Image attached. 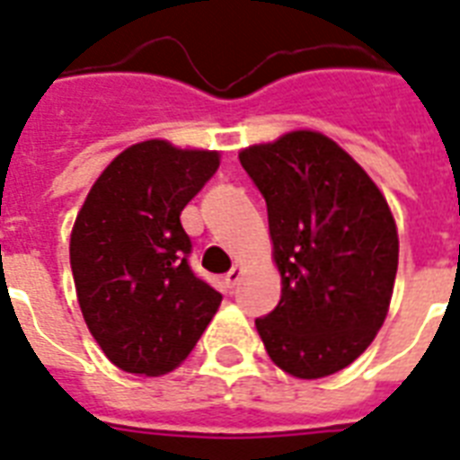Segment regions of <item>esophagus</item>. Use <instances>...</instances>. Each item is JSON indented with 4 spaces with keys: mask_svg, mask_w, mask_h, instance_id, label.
Segmentation results:
<instances>
[{
    "mask_svg": "<svg viewBox=\"0 0 460 460\" xmlns=\"http://www.w3.org/2000/svg\"><path fill=\"white\" fill-rule=\"evenodd\" d=\"M240 279H242V269H240V266H233V270H227V273H226V286L234 288Z\"/></svg>",
    "mask_w": 460,
    "mask_h": 460,
    "instance_id": "esophagus-1",
    "label": "esophagus"
}]
</instances>
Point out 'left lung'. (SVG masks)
I'll return each instance as SVG.
<instances>
[{
  "label": "left lung",
  "instance_id": "1",
  "mask_svg": "<svg viewBox=\"0 0 460 460\" xmlns=\"http://www.w3.org/2000/svg\"><path fill=\"white\" fill-rule=\"evenodd\" d=\"M269 208L280 302L256 319L283 372L322 379L355 362L389 314L398 230L386 197L322 131L295 129L242 148Z\"/></svg>",
  "mask_w": 460,
  "mask_h": 460
}]
</instances>
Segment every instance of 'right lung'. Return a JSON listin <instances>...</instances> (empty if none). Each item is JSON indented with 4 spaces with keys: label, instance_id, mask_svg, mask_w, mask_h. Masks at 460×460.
Listing matches in <instances>:
<instances>
[{
    "label": "right lung",
    "instance_id": "obj_1",
    "mask_svg": "<svg viewBox=\"0 0 460 460\" xmlns=\"http://www.w3.org/2000/svg\"><path fill=\"white\" fill-rule=\"evenodd\" d=\"M218 165V151L148 138L102 170L78 211L69 242L78 307L124 372H172L218 312L223 295L191 273L180 223Z\"/></svg>",
    "mask_w": 460,
    "mask_h": 460
}]
</instances>
